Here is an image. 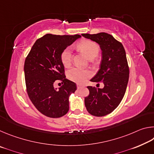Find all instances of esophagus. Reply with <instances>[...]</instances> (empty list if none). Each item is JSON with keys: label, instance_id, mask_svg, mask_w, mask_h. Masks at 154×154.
I'll list each match as a JSON object with an SVG mask.
<instances>
[{"label": "esophagus", "instance_id": "34e87169", "mask_svg": "<svg viewBox=\"0 0 154 154\" xmlns=\"http://www.w3.org/2000/svg\"><path fill=\"white\" fill-rule=\"evenodd\" d=\"M83 86V85H80V84H77V89H80V88H82V87Z\"/></svg>", "mask_w": 154, "mask_h": 154}]
</instances>
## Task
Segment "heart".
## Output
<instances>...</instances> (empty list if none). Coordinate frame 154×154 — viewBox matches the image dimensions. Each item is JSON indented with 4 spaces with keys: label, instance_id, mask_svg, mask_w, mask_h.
I'll use <instances>...</instances> for the list:
<instances>
[{
    "label": "heart",
    "instance_id": "b5f03b06",
    "mask_svg": "<svg viewBox=\"0 0 154 154\" xmlns=\"http://www.w3.org/2000/svg\"><path fill=\"white\" fill-rule=\"evenodd\" d=\"M77 48L83 53H84L88 58L92 60L97 56L99 52V47L95 42L90 40H83L78 43ZM72 59V51L70 47L63 49L60 54V60L62 64L65 67H69L71 64ZM92 73L88 69L80 68H72L67 72V77L70 80L78 83H83L88 78L91 77Z\"/></svg>",
    "mask_w": 154,
    "mask_h": 154
}]
</instances>
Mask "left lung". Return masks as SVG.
Listing matches in <instances>:
<instances>
[{
	"label": "left lung",
	"mask_w": 154,
	"mask_h": 154,
	"mask_svg": "<svg viewBox=\"0 0 154 154\" xmlns=\"http://www.w3.org/2000/svg\"><path fill=\"white\" fill-rule=\"evenodd\" d=\"M82 35L100 45L102 50L100 69L90 81L104 83L103 89L88 86L90 94L85 98V106L92 116H105L118 107L126 92L129 79L126 51L122 44L109 34Z\"/></svg>",
	"instance_id": "obj_1"
}]
</instances>
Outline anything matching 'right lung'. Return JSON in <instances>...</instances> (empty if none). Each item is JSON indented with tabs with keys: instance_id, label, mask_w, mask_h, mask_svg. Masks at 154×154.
Returning <instances> with one entry per match:
<instances>
[{
	"instance_id": "1",
	"label": "right lung",
	"mask_w": 154,
	"mask_h": 154,
	"mask_svg": "<svg viewBox=\"0 0 154 154\" xmlns=\"http://www.w3.org/2000/svg\"><path fill=\"white\" fill-rule=\"evenodd\" d=\"M80 37L79 35L47 34L36 41L26 58L24 70L28 97L36 109L49 118H60L69 110V98L77 85L66 79L60 54ZM58 80L63 85L57 90L53 85Z\"/></svg>"
}]
</instances>
